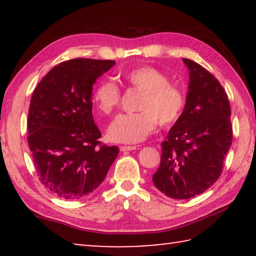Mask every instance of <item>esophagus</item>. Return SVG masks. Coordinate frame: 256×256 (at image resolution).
Returning a JSON list of instances; mask_svg holds the SVG:
<instances>
[{"mask_svg":"<svg viewBox=\"0 0 256 256\" xmlns=\"http://www.w3.org/2000/svg\"><path fill=\"white\" fill-rule=\"evenodd\" d=\"M136 146H120V151H131V150H136Z\"/></svg>","mask_w":256,"mask_h":256,"instance_id":"1","label":"esophagus"}]
</instances>
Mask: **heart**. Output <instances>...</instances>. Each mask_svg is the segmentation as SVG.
Segmentation results:
<instances>
[{
	"label": "heart",
	"instance_id": "obj_1",
	"mask_svg": "<svg viewBox=\"0 0 256 256\" xmlns=\"http://www.w3.org/2000/svg\"><path fill=\"white\" fill-rule=\"evenodd\" d=\"M124 80L142 92L138 104L140 112L120 115L108 126L110 140L118 144H136L157 126L168 128L180 118L185 107V94L158 68L150 66L132 68ZM94 102L102 114L112 115L120 102V90L112 81H102L94 92Z\"/></svg>",
	"mask_w": 256,
	"mask_h": 256
}]
</instances>
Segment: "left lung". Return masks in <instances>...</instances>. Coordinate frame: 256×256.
Returning <instances> with one entry per match:
<instances>
[{"label": "left lung", "mask_w": 256, "mask_h": 256, "mask_svg": "<svg viewBox=\"0 0 256 256\" xmlns=\"http://www.w3.org/2000/svg\"><path fill=\"white\" fill-rule=\"evenodd\" d=\"M183 112L162 142V158L152 176L164 196L185 200L214 185L222 172L232 142L230 104L222 86L192 60Z\"/></svg>", "instance_id": "left-lung-1"}]
</instances>
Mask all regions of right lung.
<instances>
[{"mask_svg":"<svg viewBox=\"0 0 256 256\" xmlns=\"http://www.w3.org/2000/svg\"><path fill=\"white\" fill-rule=\"evenodd\" d=\"M112 60L73 58L54 66L34 88L27 130L40 183L54 196L78 200L102 183L118 146L102 144L92 118V86Z\"/></svg>","mask_w":256,"mask_h":256,"instance_id":"1","label":"right lung"}]
</instances>
